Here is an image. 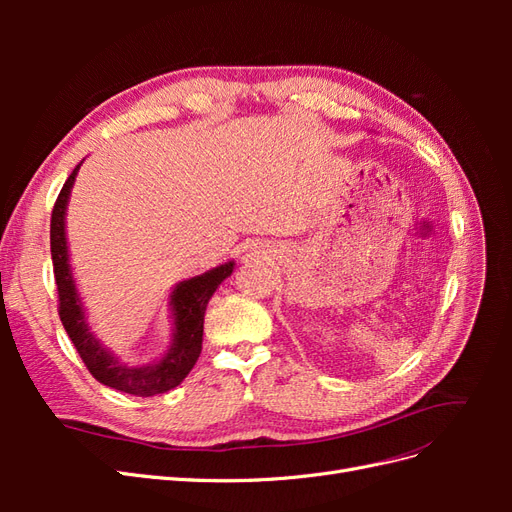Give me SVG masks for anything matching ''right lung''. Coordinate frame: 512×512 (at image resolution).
Here are the masks:
<instances>
[{"label": "right lung", "instance_id": "right-lung-1", "mask_svg": "<svg viewBox=\"0 0 512 512\" xmlns=\"http://www.w3.org/2000/svg\"><path fill=\"white\" fill-rule=\"evenodd\" d=\"M79 168L81 164L76 166L72 170V175L66 179L64 188H61L55 200L51 215V256L59 294L61 324H64L76 352L81 354L89 374L98 382L136 397H153L166 393L179 386L196 365L200 350H203V324L207 303L213 297L215 288L226 280L232 269H235V262L230 260L226 265L192 277V280L179 282L175 290L170 292V309H173L175 324L173 344H170L168 352L160 361L149 365H128L119 361L117 356L111 350H106L100 344V339H96L94 333H91L79 290H76L70 269L66 241V207Z\"/></svg>", "mask_w": 512, "mask_h": 512}]
</instances>
